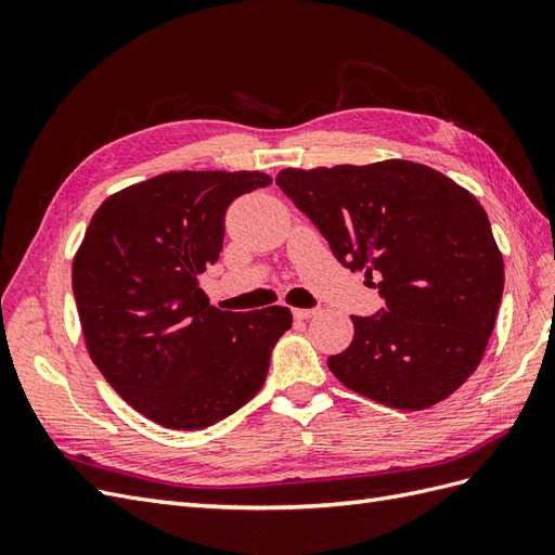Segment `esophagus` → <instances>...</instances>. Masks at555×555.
Segmentation results:
<instances>
[{
    "label": "esophagus",
    "mask_w": 555,
    "mask_h": 555,
    "mask_svg": "<svg viewBox=\"0 0 555 555\" xmlns=\"http://www.w3.org/2000/svg\"><path fill=\"white\" fill-rule=\"evenodd\" d=\"M314 314H317L314 308H298V310H294V317H296V319H310V317H314Z\"/></svg>",
    "instance_id": "34e87169"
}]
</instances>
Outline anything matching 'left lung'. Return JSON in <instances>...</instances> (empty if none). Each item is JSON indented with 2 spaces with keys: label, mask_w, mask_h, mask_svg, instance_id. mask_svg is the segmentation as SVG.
I'll return each mask as SVG.
<instances>
[{
  "label": "left lung",
  "mask_w": 555,
  "mask_h": 555,
  "mask_svg": "<svg viewBox=\"0 0 555 555\" xmlns=\"http://www.w3.org/2000/svg\"><path fill=\"white\" fill-rule=\"evenodd\" d=\"M375 287L384 308L351 317L354 340L328 359L347 389L396 410H426L475 373L493 333L505 266L489 215L440 171L405 159L275 178Z\"/></svg>",
  "instance_id": "1"
}]
</instances>
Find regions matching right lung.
I'll use <instances>...</instances> for the list:
<instances>
[{
    "mask_svg": "<svg viewBox=\"0 0 555 555\" xmlns=\"http://www.w3.org/2000/svg\"><path fill=\"white\" fill-rule=\"evenodd\" d=\"M259 171H173L108 196L74 259V296L99 373L150 422L201 430L266 382L289 308L210 306L198 275L220 259L233 198Z\"/></svg>",
    "mask_w": 555,
    "mask_h": 555,
    "instance_id": "obj_1",
    "label": "right lung"
}]
</instances>
